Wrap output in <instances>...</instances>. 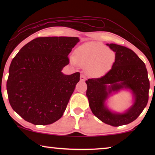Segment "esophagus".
<instances>
[{"label": "esophagus", "instance_id": "obj_1", "mask_svg": "<svg viewBox=\"0 0 155 155\" xmlns=\"http://www.w3.org/2000/svg\"><path fill=\"white\" fill-rule=\"evenodd\" d=\"M85 75L84 74H81V77H80V81H81V82H83V81H85Z\"/></svg>", "mask_w": 155, "mask_h": 155}]
</instances>
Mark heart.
Segmentation results:
<instances>
[{
	"label": "heart",
	"mask_w": 155,
	"mask_h": 155,
	"mask_svg": "<svg viewBox=\"0 0 155 155\" xmlns=\"http://www.w3.org/2000/svg\"><path fill=\"white\" fill-rule=\"evenodd\" d=\"M115 59L114 52L103 44H87L80 46L76 51V57H72L73 64L77 63L87 67L91 76H101L111 69Z\"/></svg>",
	"instance_id": "1"
}]
</instances>
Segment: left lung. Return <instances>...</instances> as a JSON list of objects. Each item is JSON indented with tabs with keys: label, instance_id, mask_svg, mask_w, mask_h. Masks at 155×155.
I'll return each mask as SVG.
<instances>
[{
	"label": "left lung",
	"instance_id": "1",
	"mask_svg": "<svg viewBox=\"0 0 155 155\" xmlns=\"http://www.w3.org/2000/svg\"><path fill=\"white\" fill-rule=\"evenodd\" d=\"M107 46L115 52V62L103 77L85 81L86 96L96 117L107 124L119 127L133 122L143 111L148 101L150 82L145 64L132 50L115 44ZM121 90L131 91L133 104L124 112H115L108 109L106 101Z\"/></svg>",
	"mask_w": 155,
	"mask_h": 155
}]
</instances>
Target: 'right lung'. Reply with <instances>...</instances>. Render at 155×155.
I'll use <instances>...</instances> for the list:
<instances>
[{
  "mask_svg": "<svg viewBox=\"0 0 155 155\" xmlns=\"http://www.w3.org/2000/svg\"><path fill=\"white\" fill-rule=\"evenodd\" d=\"M80 41L77 37L38 38L22 47L12 61L7 90L12 109L35 125L61 118L80 73L61 71L68 54Z\"/></svg>",
  "mask_w": 155,
  "mask_h": 155,
  "instance_id": "right-lung-1",
  "label": "right lung"
}]
</instances>
